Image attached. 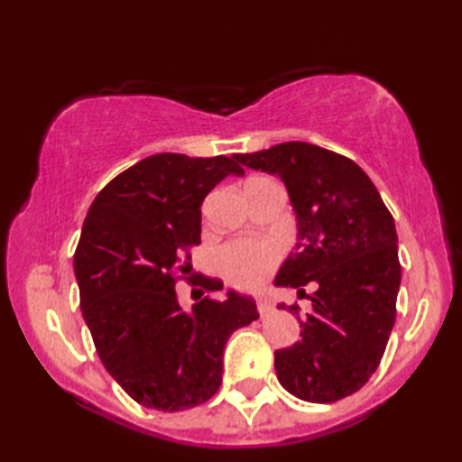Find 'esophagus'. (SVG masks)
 <instances>
[{"instance_id": "esophagus-1", "label": "esophagus", "mask_w": 462, "mask_h": 462, "mask_svg": "<svg viewBox=\"0 0 462 462\" xmlns=\"http://www.w3.org/2000/svg\"><path fill=\"white\" fill-rule=\"evenodd\" d=\"M272 303L266 300V298H260L258 300V311H260V316L262 318H266V316H270V313H272Z\"/></svg>"}]
</instances>
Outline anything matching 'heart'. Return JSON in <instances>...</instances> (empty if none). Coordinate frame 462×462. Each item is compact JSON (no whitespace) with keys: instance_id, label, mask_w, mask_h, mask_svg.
<instances>
[{"instance_id":"b5f03b06","label":"heart","mask_w":462,"mask_h":462,"mask_svg":"<svg viewBox=\"0 0 462 462\" xmlns=\"http://www.w3.org/2000/svg\"><path fill=\"white\" fill-rule=\"evenodd\" d=\"M280 246L270 240L240 238L226 242L216 252V263L222 276L238 288H254L276 266Z\"/></svg>"}]
</instances>
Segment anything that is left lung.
Masks as SVG:
<instances>
[{"mask_svg": "<svg viewBox=\"0 0 462 462\" xmlns=\"http://www.w3.org/2000/svg\"><path fill=\"white\" fill-rule=\"evenodd\" d=\"M254 171L278 174L298 216L296 252L276 286L314 283L301 339L276 351L278 379L310 403H333L359 391L379 367L395 323L401 263L393 216L359 166L310 143H282L236 154ZM307 296V294H306Z\"/></svg>", "mask_w": 462, "mask_h": 462, "instance_id": "1", "label": "left lung"}]
</instances>
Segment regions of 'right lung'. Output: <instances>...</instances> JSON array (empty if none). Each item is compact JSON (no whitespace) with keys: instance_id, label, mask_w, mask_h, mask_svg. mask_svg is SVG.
<instances>
[{"instance_id":"obj_1","label":"right lung","mask_w":462,"mask_h":462,"mask_svg":"<svg viewBox=\"0 0 462 462\" xmlns=\"http://www.w3.org/2000/svg\"><path fill=\"white\" fill-rule=\"evenodd\" d=\"M228 174H244L234 156L152 154L115 176L87 212L73 258L83 318L105 369L149 409L176 413L208 401L222 383L226 341L260 318L236 291L216 300L218 278L194 282L192 311L174 290L190 280L206 194Z\"/></svg>"}]
</instances>
